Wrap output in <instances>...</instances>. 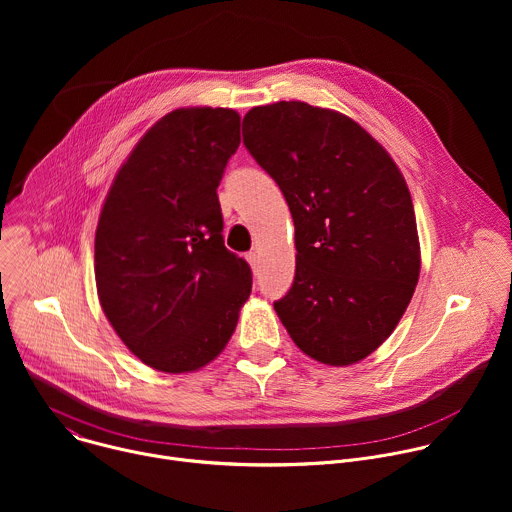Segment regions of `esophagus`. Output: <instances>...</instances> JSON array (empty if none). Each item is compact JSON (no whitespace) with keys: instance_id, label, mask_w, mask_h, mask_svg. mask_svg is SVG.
Here are the masks:
<instances>
[{"instance_id":"34e87169","label":"esophagus","mask_w":512,"mask_h":512,"mask_svg":"<svg viewBox=\"0 0 512 512\" xmlns=\"http://www.w3.org/2000/svg\"><path fill=\"white\" fill-rule=\"evenodd\" d=\"M247 261H249L251 267L255 269V267L259 265V253H257V251H249V253H247Z\"/></svg>"}]
</instances>
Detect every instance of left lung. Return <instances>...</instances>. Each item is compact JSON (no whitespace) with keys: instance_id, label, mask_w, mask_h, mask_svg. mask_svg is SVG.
Returning a JSON list of instances; mask_svg holds the SVG:
<instances>
[{"instance_id":"left-lung-1","label":"left lung","mask_w":512,"mask_h":512,"mask_svg":"<svg viewBox=\"0 0 512 512\" xmlns=\"http://www.w3.org/2000/svg\"><path fill=\"white\" fill-rule=\"evenodd\" d=\"M243 143L296 227V277L273 304L281 324L318 362L362 360L391 336L419 279L403 174L356 121L302 101L253 107Z\"/></svg>"}]
</instances>
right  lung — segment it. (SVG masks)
Wrapping results in <instances>:
<instances>
[{
    "instance_id": "1",
    "label": "right lung",
    "mask_w": 512,
    "mask_h": 512,
    "mask_svg": "<svg viewBox=\"0 0 512 512\" xmlns=\"http://www.w3.org/2000/svg\"><path fill=\"white\" fill-rule=\"evenodd\" d=\"M239 129V113L223 107L164 115L119 168L99 216L101 308L162 373H192L221 354L251 294V267L225 247L216 196Z\"/></svg>"
}]
</instances>
